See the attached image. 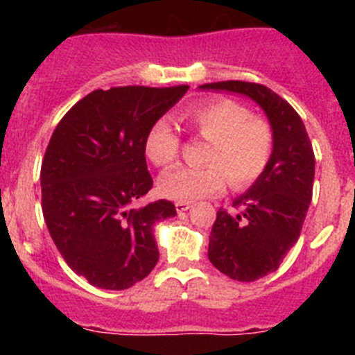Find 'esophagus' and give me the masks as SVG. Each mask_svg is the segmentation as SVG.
I'll return each instance as SVG.
<instances>
[{"label":"esophagus","mask_w":355,"mask_h":355,"mask_svg":"<svg viewBox=\"0 0 355 355\" xmlns=\"http://www.w3.org/2000/svg\"><path fill=\"white\" fill-rule=\"evenodd\" d=\"M190 208H192V205H190V202H175V211L178 213L188 211Z\"/></svg>","instance_id":"esophagus-1"}]
</instances>
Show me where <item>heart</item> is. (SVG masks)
Here are the masks:
<instances>
[{
	"label": "heart",
	"instance_id": "1",
	"mask_svg": "<svg viewBox=\"0 0 355 355\" xmlns=\"http://www.w3.org/2000/svg\"><path fill=\"white\" fill-rule=\"evenodd\" d=\"M184 126L197 139L208 142L202 155L205 167L175 168L162 175L158 190L180 202L220 193L225 181L233 190H245L266 172L274 158L275 133L263 117L231 99H208L188 106L181 115ZM146 156L155 167L171 168L180 159V137L165 124L150 128L144 142Z\"/></svg>",
	"mask_w": 355,
	"mask_h": 355
}]
</instances>
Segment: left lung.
<instances>
[{
  "label": "left lung",
  "mask_w": 355,
  "mask_h": 355,
  "mask_svg": "<svg viewBox=\"0 0 355 355\" xmlns=\"http://www.w3.org/2000/svg\"><path fill=\"white\" fill-rule=\"evenodd\" d=\"M200 89L249 96L268 115L275 133L274 158L249 192L220 208L209 236L208 258L215 268L241 283L275 272L297 243L313 197L315 153L293 106L265 85L216 81Z\"/></svg>",
  "instance_id": "obj_1"
}]
</instances>
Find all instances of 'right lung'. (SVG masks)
I'll return each mask as SVG.
<instances>
[{
	"mask_svg": "<svg viewBox=\"0 0 355 355\" xmlns=\"http://www.w3.org/2000/svg\"><path fill=\"white\" fill-rule=\"evenodd\" d=\"M187 90H94L53 131L40 167L44 220L71 270L94 286L126 290L158 263L153 227L175 206L165 199L135 206L153 188L144 142Z\"/></svg>",
	"mask_w": 355,
	"mask_h": 355,
	"instance_id": "1",
	"label": "right lung"
}]
</instances>
